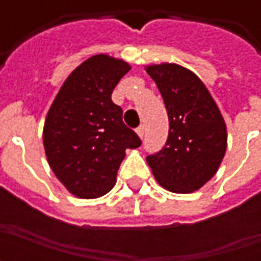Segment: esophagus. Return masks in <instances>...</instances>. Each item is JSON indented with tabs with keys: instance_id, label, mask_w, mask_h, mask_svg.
Masks as SVG:
<instances>
[{
	"instance_id": "esophagus-1",
	"label": "esophagus",
	"mask_w": 261,
	"mask_h": 261,
	"mask_svg": "<svg viewBox=\"0 0 261 261\" xmlns=\"http://www.w3.org/2000/svg\"><path fill=\"white\" fill-rule=\"evenodd\" d=\"M137 134L140 136V138H144V136H145V128H144V125H140V127L137 128Z\"/></svg>"
}]
</instances>
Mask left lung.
<instances>
[{"label":"left lung","instance_id":"obj_1","mask_svg":"<svg viewBox=\"0 0 261 261\" xmlns=\"http://www.w3.org/2000/svg\"><path fill=\"white\" fill-rule=\"evenodd\" d=\"M164 97L169 134L147 162L166 190L192 193L213 177L226 151V125L214 99L192 71L176 64L147 67Z\"/></svg>","mask_w":261,"mask_h":261}]
</instances>
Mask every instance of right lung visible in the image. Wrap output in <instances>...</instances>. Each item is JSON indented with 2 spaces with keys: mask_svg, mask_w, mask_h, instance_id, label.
<instances>
[{
  "mask_svg": "<svg viewBox=\"0 0 261 261\" xmlns=\"http://www.w3.org/2000/svg\"><path fill=\"white\" fill-rule=\"evenodd\" d=\"M130 65L97 54L75 68L48 110L43 144L48 165L68 192L96 198L113 187L127 148L141 140L123 123L112 92Z\"/></svg>",
  "mask_w": 261,
  "mask_h": 261,
  "instance_id": "obj_1",
  "label": "right lung"
}]
</instances>
